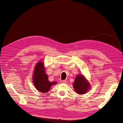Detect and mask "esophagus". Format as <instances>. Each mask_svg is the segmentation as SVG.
<instances>
[{
	"mask_svg": "<svg viewBox=\"0 0 123 123\" xmlns=\"http://www.w3.org/2000/svg\"><path fill=\"white\" fill-rule=\"evenodd\" d=\"M61 83H62V84H66L67 81L64 80H61Z\"/></svg>",
	"mask_w": 123,
	"mask_h": 123,
	"instance_id": "1",
	"label": "esophagus"
}]
</instances>
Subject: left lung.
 <instances>
[{"label":"left lung","mask_w":123,"mask_h":123,"mask_svg":"<svg viewBox=\"0 0 123 123\" xmlns=\"http://www.w3.org/2000/svg\"><path fill=\"white\" fill-rule=\"evenodd\" d=\"M73 86L76 93L82 94L87 92L90 85L83 75H77L73 84Z\"/></svg>","instance_id":"left-lung-1"}]
</instances>
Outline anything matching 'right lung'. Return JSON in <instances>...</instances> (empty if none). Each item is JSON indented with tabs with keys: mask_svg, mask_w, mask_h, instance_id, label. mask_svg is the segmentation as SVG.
<instances>
[{
	"mask_svg": "<svg viewBox=\"0 0 123 123\" xmlns=\"http://www.w3.org/2000/svg\"><path fill=\"white\" fill-rule=\"evenodd\" d=\"M33 74V82L37 90L42 93L49 91L52 86L57 83L50 82L48 80V76L45 72L43 63L42 62L37 63Z\"/></svg>",
	"mask_w": 123,
	"mask_h": 123,
	"instance_id": "right-lung-1",
	"label": "right lung"
}]
</instances>
